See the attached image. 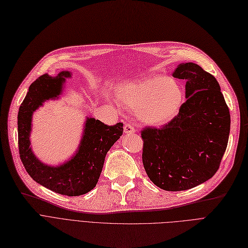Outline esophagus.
I'll return each instance as SVG.
<instances>
[{"label":"esophagus","mask_w":248,"mask_h":248,"mask_svg":"<svg viewBox=\"0 0 248 248\" xmlns=\"http://www.w3.org/2000/svg\"><path fill=\"white\" fill-rule=\"evenodd\" d=\"M124 132L126 135H133L135 133V128H134V126L132 124H125L124 126Z\"/></svg>","instance_id":"34e87169"}]
</instances>
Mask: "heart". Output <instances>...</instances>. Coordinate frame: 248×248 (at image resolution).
Instances as JSON below:
<instances>
[{
	"label": "heart",
	"mask_w": 248,
	"mask_h": 248,
	"mask_svg": "<svg viewBox=\"0 0 248 248\" xmlns=\"http://www.w3.org/2000/svg\"><path fill=\"white\" fill-rule=\"evenodd\" d=\"M116 97L125 106L135 108L140 122L161 125L179 112L184 91L174 80L156 75L123 85L118 88Z\"/></svg>",
	"instance_id": "b5f03b06"
}]
</instances>
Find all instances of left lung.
I'll list each match as a JSON object with an SVG mask.
<instances>
[{
	"mask_svg": "<svg viewBox=\"0 0 248 248\" xmlns=\"http://www.w3.org/2000/svg\"><path fill=\"white\" fill-rule=\"evenodd\" d=\"M172 76L186 80L178 114L161 127H145L143 164L158 187L179 191L214 176L227 148L230 112L220 85L199 64L182 62Z\"/></svg>",
	"mask_w": 248,
	"mask_h": 248,
	"instance_id": "8db88e82",
	"label": "left lung"
}]
</instances>
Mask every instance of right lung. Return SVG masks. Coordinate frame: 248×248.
Returning a JSON list of instances; mask_svg holds the SVG:
<instances>
[{"mask_svg":"<svg viewBox=\"0 0 248 248\" xmlns=\"http://www.w3.org/2000/svg\"><path fill=\"white\" fill-rule=\"evenodd\" d=\"M71 72L56 77L45 74L30 85L18 112V148L28 174L37 184L60 195L76 197L93 189L99 179L105 156L124 132L123 123L107 125L93 117L86 118L79 148L66 163L49 166L39 161L30 147L32 114L46 100L59 98Z\"/></svg>","mask_w":248,"mask_h":248,"instance_id":"right-lung-1","label":"right lung"}]
</instances>
